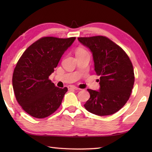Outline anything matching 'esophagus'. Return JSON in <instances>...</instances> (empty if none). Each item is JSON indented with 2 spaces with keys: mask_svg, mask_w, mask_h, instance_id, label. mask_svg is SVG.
<instances>
[{
  "mask_svg": "<svg viewBox=\"0 0 152 152\" xmlns=\"http://www.w3.org/2000/svg\"><path fill=\"white\" fill-rule=\"evenodd\" d=\"M68 88H69V89H74V90H78V89H79V88H76V87L72 86H69V87H68Z\"/></svg>",
  "mask_w": 152,
  "mask_h": 152,
  "instance_id": "34e87169",
  "label": "esophagus"
}]
</instances>
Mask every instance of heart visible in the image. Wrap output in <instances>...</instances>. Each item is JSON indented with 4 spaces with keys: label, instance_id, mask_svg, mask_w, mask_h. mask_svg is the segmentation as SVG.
<instances>
[{
    "label": "heart",
    "instance_id": "heart-1",
    "mask_svg": "<svg viewBox=\"0 0 152 152\" xmlns=\"http://www.w3.org/2000/svg\"><path fill=\"white\" fill-rule=\"evenodd\" d=\"M86 52H87L86 50H84L83 48H79L78 49H77V50L76 51V55L81 54V53H86Z\"/></svg>",
    "mask_w": 152,
    "mask_h": 152
}]
</instances>
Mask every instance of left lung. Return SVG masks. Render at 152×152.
<instances>
[{"label":"left lung","mask_w":152,"mask_h":152,"mask_svg":"<svg viewBox=\"0 0 152 152\" xmlns=\"http://www.w3.org/2000/svg\"><path fill=\"white\" fill-rule=\"evenodd\" d=\"M78 40L91 51L95 71L100 76L99 91L88 89L90 98L85 108L97 115L114 114L127 102L133 88L134 70L129 57L105 37H80Z\"/></svg>","instance_id":"obj_1"}]
</instances>
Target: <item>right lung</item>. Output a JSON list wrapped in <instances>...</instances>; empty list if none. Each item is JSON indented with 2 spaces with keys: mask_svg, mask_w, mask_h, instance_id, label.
Wrapping results in <instances>:
<instances>
[{
  "mask_svg": "<svg viewBox=\"0 0 152 152\" xmlns=\"http://www.w3.org/2000/svg\"><path fill=\"white\" fill-rule=\"evenodd\" d=\"M76 37H43L24 51L13 73L16 100L27 114L44 118L59 108L68 89L57 88L49 80Z\"/></svg>",
  "mask_w": 152,
  "mask_h": 152,
  "instance_id": "add662e5",
  "label": "right lung"
}]
</instances>
